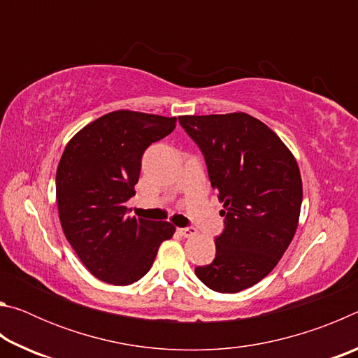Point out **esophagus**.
<instances>
[{"mask_svg": "<svg viewBox=\"0 0 358 358\" xmlns=\"http://www.w3.org/2000/svg\"><path fill=\"white\" fill-rule=\"evenodd\" d=\"M178 232H180L181 237L191 238V237H194V235H196V229H194V227H181V229H178Z\"/></svg>", "mask_w": 358, "mask_h": 358, "instance_id": "obj_1", "label": "esophagus"}]
</instances>
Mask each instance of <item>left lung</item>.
<instances>
[{
    "instance_id": "1",
    "label": "left lung",
    "mask_w": 358,
    "mask_h": 358,
    "mask_svg": "<svg viewBox=\"0 0 358 358\" xmlns=\"http://www.w3.org/2000/svg\"><path fill=\"white\" fill-rule=\"evenodd\" d=\"M178 120L224 203L216 256L196 275L216 292H240L264 280L294 238L303 199L299 166L281 138L248 113Z\"/></svg>"
}]
</instances>
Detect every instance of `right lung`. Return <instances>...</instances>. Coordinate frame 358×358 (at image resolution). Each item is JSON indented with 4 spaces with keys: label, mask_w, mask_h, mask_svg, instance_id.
Segmentation results:
<instances>
[{
    "label": "right lung",
    "mask_w": 358,
    "mask_h": 358,
    "mask_svg": "<svg viewBox=\"0 0 358 358\" xmlns=\"http://www.w3.org/2000/svg\"><path fill=\"white\" fill-rule=\"evenodd\" d=\"M177 118L131 110L107 113L66 145L57 171V203L66 238L98 280L128 286L148 273L175 227L128 216L142 156L171 134Z\"/></svg>",
    "instance_id": "obj_1"
}]
</instances>
